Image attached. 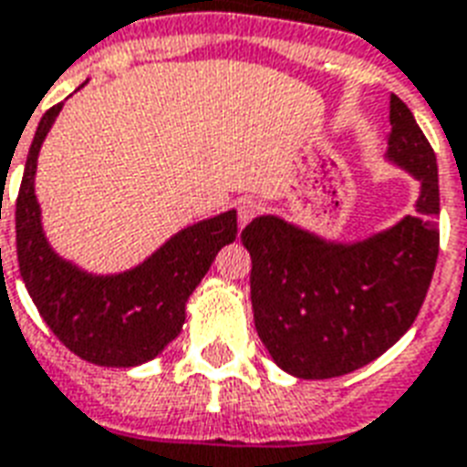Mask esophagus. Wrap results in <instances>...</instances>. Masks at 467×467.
I'll list each match as a JSON object with an SVG mask.
<instances>
[{
	"instance_id": "34e87169",
	"label": "esophagus",
	"mask_w": 467,
	"mask_h": 467,
	"mask_svg": "<svg viewBox=\"0 0 467 467\" xmlns=\"http://www.w3.org/2000/svg\"><path fill=\"white\" fill-rule=\"evenodd\" d=\"M259 213H262V202L254 201V198H247V201L240 202V208H237V220H240V227H244L247 223L257 218Z\"/></svg>"
}]
</instances>
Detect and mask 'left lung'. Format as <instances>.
Wrapping results in <instances>:
<instances>
[{
  "label": "left lung",
  "instance_id": "obj_1",
  "mask_svg": "<svg viewBox=\"0 0 467 467\" xmlns=\"http://www.w3.org/2000/svg\"><path fill=\"white\" fill-rule=\"evenodd\" d=\"M389 122V156L421 181L416 215L350 247L272 215L242 230L257 333L274 362L301 379L377 360L411 328L431 286L441 240L436 154L397 95Z\"/></svg>",
  "mask_w": 467,
  "mask_h": 467
}]
</instances>
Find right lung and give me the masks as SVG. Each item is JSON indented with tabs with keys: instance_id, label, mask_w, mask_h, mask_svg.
<instances>
[{
	"instance_id": "right-lung-1",
	"label": "right lung",
	"mask_w": 467,
	"mask_h": 467,
	"mask_svg": "<svg viewBox=\"0 0 467 467\" xmlns=\"http://www.w3.org/2000/svg\"><path fill=\"white\" fill-rule=\"evenodd\" d=\"M60 105L38 122L16 195V257L28 296L53 336L102 368L151 360L183 328L186 301L213 259L237 237V213L202 220L171 237L154 257L117 276H92L60 259L44 237L34 195L38 149Z\"/></svg>"
}]
</instances>
